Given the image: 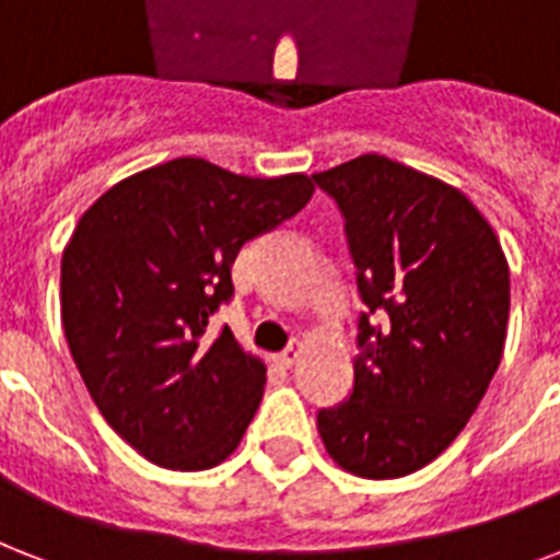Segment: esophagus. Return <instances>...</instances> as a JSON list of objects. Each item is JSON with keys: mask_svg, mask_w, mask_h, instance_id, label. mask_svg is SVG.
Segmentation results:
<instances>
[{"mask_svg": "<svg viewBox=\"0 0 560 560\" xmlns=\"http://www.w3.org/2000/svg\"><path fill=\"white\" fill-rule=\"evenodd\" d=\"M296 358H299V343H290V347L279 355V361L284 366H293V364H296Z\"/></svg>", "mask_w": 560, "mask_h": 560, "instance_id": "34e87169", "label": "esophagus"}]
</instances>
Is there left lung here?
Here are the masks:
<instances>
[{"label":"left lung","mask_w":560,"mask_h":560,"mask_svg":"<svg viewBox=\"0 0 560 560\" xmlns=\"http://www.w3.org/2000/svg\"><path fill=\"white\" fill-rule=\"evenodd\" d=\"M314 185L343 217L366 305L355 382L317 411L319 438L361 479H399L458 438L497 373L508 261L467 196L390 158H352Z\"/></svg>","instance_id":"1"}]
</instances>
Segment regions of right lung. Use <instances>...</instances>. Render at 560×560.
I'll return each instance as SVG.
<instances>
[{
    "instance_id": "add662e5",
    "label": "right lung",
    "mask_w": 560,
    "mask_h": 560,
    "mask_svg": "<svg viewBox=\"0 0 560 560\" xmlns=\"http://www.w3.org/2000/svg\"><path fill=\"white\" fill-rule=\"evenodd\" d=\"M308 176L249 178L176 158L114 185L61 258L72 361L114 432L166 469H208L241 443L264 364L208 319L234 299L246 241L311 202Z\"/></svg>"
}]
</instances>
